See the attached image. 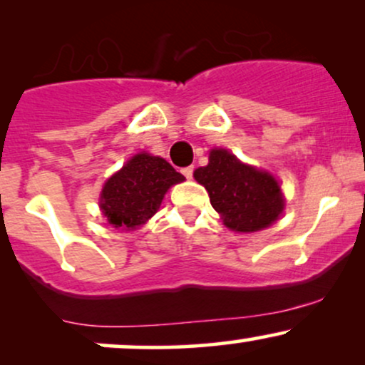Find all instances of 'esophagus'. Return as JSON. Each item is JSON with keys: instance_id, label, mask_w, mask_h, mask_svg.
I'll return each mask as SVG.
<instances>
[{"instance_id": "34e87169", "label": "esophagus", "mask_w": 365, "mask_h": 365, "mask_svg": "<svg viewBox=\"0 0 365 365\" xmlns=\"http://www.w3.org/2000/svg\"><path fill=\"white\" fill-rule=\"evenodd\" d=\"M182 173L185 175V178L190 180L192 177H194V166H187V168L182 170Z\"/></svg>"}]
</instances>
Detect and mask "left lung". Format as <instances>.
<instances>
[{
    "label": "left lung",
    "mask_w": 365,
    "mask_h": 365,
    "mask_svg": "<svg viewBox=\"0 0 365 365\" xmlns=\"http://www.w3.org/2000/svg\"><path fill=\"white\" fill-rule=\"evenodd\" d=\"M194 177L206 187L211 206L228 228L257 232L282 215L284 202L278 182L266 171L240 163L228 150L212 149L209 165L195 170Z\"/></svg>",
    "instance_id": "1"
}]
</instances>
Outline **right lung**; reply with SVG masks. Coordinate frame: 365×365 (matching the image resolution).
<instances>
[{
    "instance_id": "right-lung-1",
    "label": "right lung",
    "mask_w": 365,
    "mask_h": 365,
    "mask_svg": "<svg viewBox=\"0 0 365 365\" xmlns=\"http://www.w3.org/2000/svg\"><path fill=\"white\" fill-rule=\"evenodd\" d=\"M183 180L185 177L163 158L137 154L104 185V216L115 228L133 230L156 215L166 190Z\"/></svg>"
}]
</instances>
